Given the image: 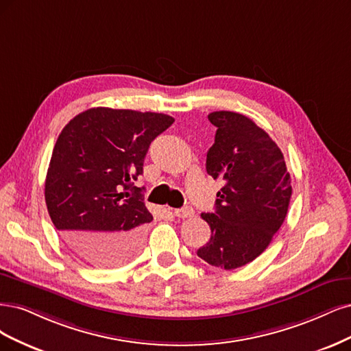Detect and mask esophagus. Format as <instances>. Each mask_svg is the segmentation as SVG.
<instances>
[{
  "instance_id": "1",
  "label": "esophagus",
  "mask_w": 351,
  "mask_h": 351,
  "mask_svg": "<svg viewBox=\"0 0 351 351\" xmlns=\"http://www.w3.org/2000/svg\"><path fill=\"white\" fill-rule=\"evenodd\" d=\"M194 208L192 207H184V208H178L175 210V216L179 217V219H188V217H192L194 216Z\"/></svg>"
}]
</instances>
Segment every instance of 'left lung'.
<instances>
[{"label":"left lung","instance_id":"obj_1","mask_svg":"<svg viewBox=\"0 0 351 351\" xmlns=\"http://www.w3.org/2000/svg\"><path fill=\"white\" fill-rule=\"evenodd\" d=\"M208 119L217 131L206 169L224 185L216 211L201 214L211 237L197 255L213 267L234 269L261 255L281 228L291 179L278 145L252 119L229 110L211 112Z\"/></svg>","mask_w":351,"mask_h":351}]
</instances>
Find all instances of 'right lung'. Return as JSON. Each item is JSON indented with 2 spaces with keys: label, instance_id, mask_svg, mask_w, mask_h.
Here are the masks:
<instances>
[{
  "label": "right lung",
  "instance_id": "add662e5",
  "mask_svg": "<svg viewBox=\"0 0 351 351\" xmlns=\"http://www.w3.org/2000/svg\"><path fill=\"white\" fill-rule=\"evenodd\" d=\"M165 114L92 108L74 117L55 143L45 201L66 246L95 268L128 264L153 216L131 186L152 141L172 125Z\"/></svg>",
  "mask_w": 351,
  "mask_h": 351
}]
</instances>
